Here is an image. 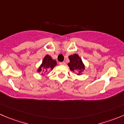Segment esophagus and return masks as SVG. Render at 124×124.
I'll return each mask as SVG.
<instances>
[{"label": "esophagus", "instance_id": "obj_1", "mask_svg": "<svg viewBox=\"0 0 124 124\" xmlns=\"http://www.w3.org/2000/svg\"><path fill=\"white\" fill-rule=\"evenodd\" d=\"M60 65H62V66H64V65L66 64V62H60Z\"/></svg>", "mask_w": 124, "mask_h": 124}]
</instances>
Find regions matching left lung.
Here are the masks:
<instances>
[{
  "label": "left lung",
  "instance_id": "left-lung-1",
  "mask_svg": "<svg viewBox=\"0 0 124 124\" xmlns=\"http://www.w3.org/2000/svg\"><path fill=\"white\" fill-rule=\"evenodd\" d=\"M69 58L70 62L68 63V66L70 67V69L72 71H78L79 73L78 75H81L82 71L85 70V66L79 56L76 54H75L70 55Z\"/></svg>",
  "mask_w": 124,
  "mask_h": 124
}]
</instances>
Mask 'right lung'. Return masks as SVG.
I'll return each mask as SVG.
<instances>
[{"label":"right lung","mask_w":124,"mask_h":124,"mask_svg":"<svg viewBox=\"0 0 124 124\" xmlns=\"http://www.w3.org/2000/svg\"><path fill=\"white\" fill-rule=\"evenodd\" d=\"M56 65H57L56 61L53 60L49 55H46L43 58L42 63L38 69V72H42V74L44 75V73L48 71L53 70Z\"/></svg>","instance_id":"obj_1"}]
</instances>
